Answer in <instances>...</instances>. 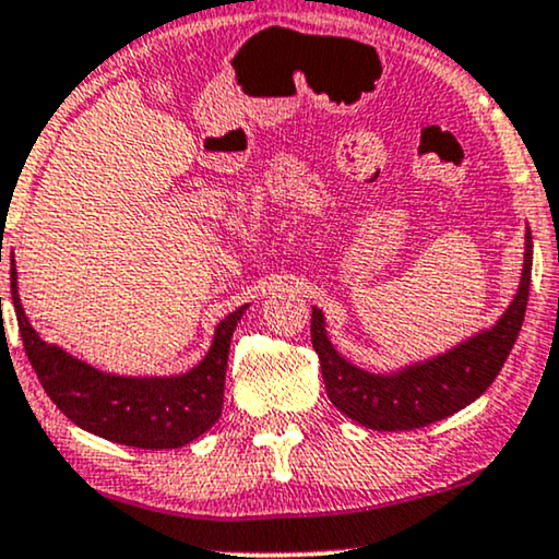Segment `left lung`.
<instances>
[{"label":"left lung","instance_id":"obj_1","mask_svg":"<svg viewBox=\"0 0 559 559\" xmlns=\"http://www.w3.org/2000/svg\"><path fill=\"white\" fill-rule=\"evenodd\" d=\"M532 281V235L526 233L522 284L493 330L475 334L435 360L399 373L373 376L340 357L324 332V314L311 311V345L319 355L326 396L342 414L368 429H419L473 404L496 376L522 330Z\"/></svg>","mask_w":559,"mask_h":559}]
</instances>
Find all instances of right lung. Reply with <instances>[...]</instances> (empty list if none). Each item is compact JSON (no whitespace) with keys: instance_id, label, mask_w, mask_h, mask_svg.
<instances>
[{"instance_id":"obj_1","label":"right lung","mask_w":559,"mask_h":559,"mask_svg":"<svg viewBox=\"0 0 559 559\" xmlns=\"http://www.w3.org/2000/svg\"><path fill=\"white\" fill-rule=\"evenodd\" d=\"M12 304L37 381L50 401L81 429L130 448L174 450L202 437L219 419L229 340L248 307L222 319L210 353L189 373L176 378H119L102 373L37 337L22 311L14 267Z\"/></svg>"}]
</instances>
